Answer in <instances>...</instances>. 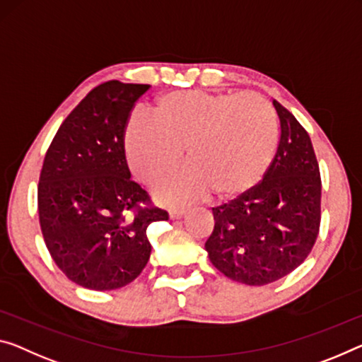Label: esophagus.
<instances>
[{
  "instance_id": "obj_1",
  "label": "esophagus",
  "mask_w": 362,
  "mask_h": 362,
  "mask_svg": "<svg viewBox=\"0 0 362 362\" xmlns=\"http://www.w3.org/2000/svg\"><path fill=\"white\" fill-rule=\"evenodd\" d=\"M186 212L182 209H175V210H170L168 212V215H170V218L171 220H177V218H181L182 215H185Z\"/></svg>"
}]
</instances>
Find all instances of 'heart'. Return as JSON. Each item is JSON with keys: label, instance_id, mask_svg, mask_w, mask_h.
Wrapping results in <instances>:
<instances>
[{"label": "heart", "instance_id": "obj_1", "mask_svg": "<svg viewBox=\"0 0 362 362\" xmlns=\"http://www.w3.org/2000/svg\"><path fill=\"white\" fill-rule=\"evenodd\" d=\"M153 119L132 115L123 131L131 173L152 186L180 162L189 165L165 176L155 194L165 205L207 197L236 200L254 191L269 173L278 147L274 110L262 97L239 92L176 90L152 105Z\"/></svg>", "mask_w": 362, "mask_h": 362}]
</instances>
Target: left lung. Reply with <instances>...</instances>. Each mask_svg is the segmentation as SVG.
<instances>
[{"label":"left lung","instance_id":"left-lung-1","mask_svg":"<svg viewBox=\"0 0 362 362\" xmlns=\"http://www.w3.org/2000/svg\"><path fill=\"white\" fill-rule=\"evenodd\" d=\"M280 142L269 173L241 199L214 207L205 243L210 262L251 286L280 280L313 251L320 228L322 181L313 142L281 103L272 102Z\"/></svg>","mask_w":362,"mask_h":362}]
</instances>
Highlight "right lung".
Listing matches in <instances>:
<instances>
[{
    "mask_svg": "<svg viewBox=\"0 0 362 362\" xmlns=\"http://www.w3.org/2000/svg\"><path fill=\"white\" fill-rule=\"evenodd\" d=\"M147 84L108 81L59 126L38 180V218L49 255L71 281L116 290L147 265V228L168 220L131 180L123 131Z\"/></svg>",
    "mask_w": 362,
    "mask_h": 362,
    "instance_id": "obj_1",
    "label": "right lung"
}]
</instances>
